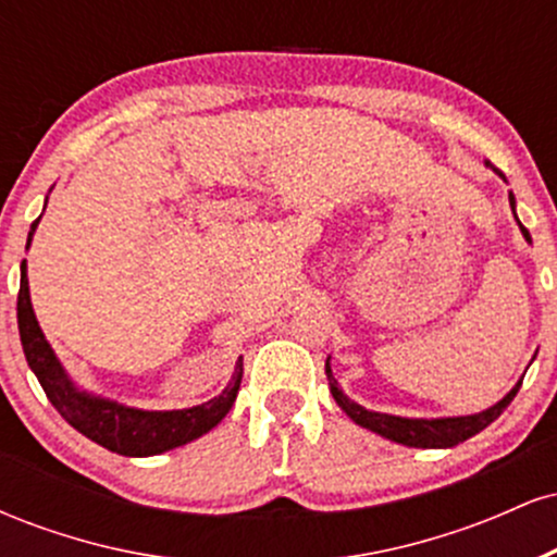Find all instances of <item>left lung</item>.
<instances>
[{"instance_id":"obj_1","label":"left lung","mask_w":557,"mask_h":557,"mask_svg":"<svg viewBox=\"0 0 557 557\" xmlns=\"http://www.w3.org/2000/svg\"><path fill=\"white\" fill-rule=\"evenodd\" d=\"M497 172V175L505 177L500 170L492 168ZM510 198V209L516 207V198L513 194H508ZM516 214V212H513ZM516 222H519V216H516ZM521 233L523 238H529V230L521 225ZM327 380H330V389H332V398L337 400V406L343 408L345 413H348L350 419L356 421V424H361L363 430H372L376 434H382V437L393 440V443H400V445H408V447H453L458 443H463V440L474 437L476 432H482L484 426H490L492 421H495L500 413L508 408V403L516 398V393H519L521 382L510 389L508 395L500 403H495V406L487 408V411L482 413H474V417H456V419H403V417H389V413H376V411H369V408L359 406V403H354L348 398V395H343V389L337 387V380L332 376V369H330V361H327Z\"/></svg>"}]
</instances>
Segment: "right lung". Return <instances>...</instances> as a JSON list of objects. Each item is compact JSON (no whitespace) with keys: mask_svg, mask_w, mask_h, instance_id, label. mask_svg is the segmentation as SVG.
Here are the masks:
<instances>
[{"mask_svg":"<svg viewBox=\"0 0 557 557\" xmlns=\"http://www.w3.org/2000/svg\"><path fill=\"white\" fill-rule=\"evenodd\" d=\"M36 225L38 220L30 225L28 246ZM17 330H21L25 361L34 369L44 393L60 411V417L81 434H86L88 440H94L96 445L120 453V456H157V453L172 450V447L201 437L227 417L240 387L243 359L235 363L233 380L216 398L185 408V411H138V408H125L120 403L81 393L67 380L65 369L60 367L54 350L49 348L47 337L38 327L34 306H30L25 261L21 264V293H17Z\"/></svg>","mask_w":557,"mask_h":557,"instance_id":"right-lung-1","label":"right lung"}]
</instances>
